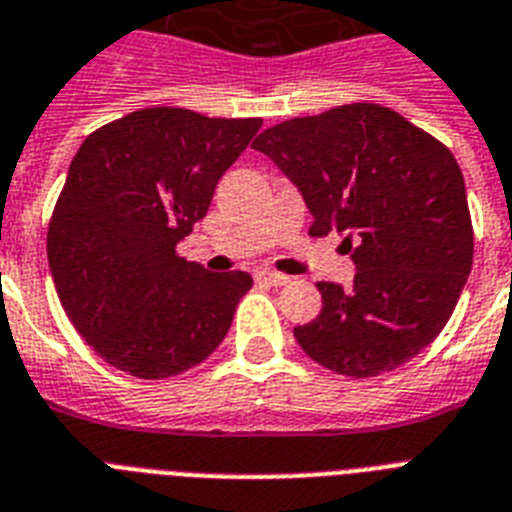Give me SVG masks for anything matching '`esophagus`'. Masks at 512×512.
<instances>
[{"mask_svg": "<svg viewBox=\"0 0 512 512\" xmlns=\"http://www.w3.org/2000/svg\"><path fill=\"white\" fill-rule=\"evenodd\" d=\"M255 278L257 281H263V284H270V286L289 284V276H284V273H276V270H268V268L255 270Z\"/></svg>", "mask_w": 512, "mask_h": 512, "instance_id": "34e87169", "label": "esophagus"}]
</instances>
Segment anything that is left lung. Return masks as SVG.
Segmentation results:
<instances>
[{
    "mask_svg": "<svg viewBox=\"0 0 512 512\" xmlns=\"http://www.w3.org/2000/svg\"><path fill=\"white\" fill-rule=\"evenodd\" d=\"M313 215L310 234H344L350 289L321 281L318 318L294 328L328 371H394L434 342L473 263V228L458 160L400 112L344 105L257 136Z\"/></svg>",
    "mask_w": 512,
    "mask_h": 512,
    "instance_id": "8db88e82",
    "label": "left lung"
}]
</instances>
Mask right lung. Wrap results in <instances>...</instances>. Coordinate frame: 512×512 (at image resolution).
Segmentation results:
<instances>
[{"label": "right lung", "mask_w": 512, "mask_h": 512, "mask_svg": "<svg viewBox=\"0 0 512 512\" xmlns=\"http://www.w3.org/2000/svg\"><path fill=\"white\" fill-rule=\"evenodd\" d=\"M260 126L149 107L102 126L76 152L49 223V270L76 331L112 368L178 376L228 334L252 276L210 273L176 247Z\"/></svg>", "instance_id": "obj_1"}]
</instances>
